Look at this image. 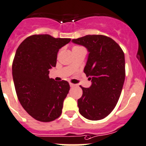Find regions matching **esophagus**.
Here are the masks:
<instances>
[{
    "instance_id": "34e87169",
    "label": "esophagus",
    "mask_w": 146,
    "mask_h": 146,
    "mask_svg": "<svg viewBox=\"0 0 146 146\" xmlns=\"http://www.w3.org/2000/svg\"><path fill=\"white\" fill-rule=\"evenodd\" d=\"M69 85H70V87H75V86H76V84H72V83L69 82Z\"/></svg>"
}]
</instances>
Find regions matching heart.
<instances>
[{"mask_svg": "<svg viewBox=\"0 0 146 146\" xmlns=\"http://www.w3.org/2000/svg\"><path fill=\"white\" fill-rule=\"evenodd\" d=\"M78 47H80V46H74V48H78Z\"/></svg>", "mask_w": 146, "mask_h": 146, "instance_id": "1", "label": "heart"}]
</instances>
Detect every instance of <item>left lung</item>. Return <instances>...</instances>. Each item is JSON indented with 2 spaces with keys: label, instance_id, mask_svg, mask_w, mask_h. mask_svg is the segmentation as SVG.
<instances>
[{
  "label": "left lung",
  "instance_id": "left-lung-1",
  "mask_svg": "<svg viewBox=\"0 0 146 146\" xmlns=\"http://www.w3.org/2000/svg\"><path fill=\"white\" fill-rule=\"evenodd\" d=\"M72 41L89 52L84 72L92 84L89 88L81 87L79 112L88 120H102L113 110L120 98L125 77L124 53L113 39L103 35H87Z\"/></svg>",
  "mask_w": 146,
  "mask_h": 146
}]
</instances>
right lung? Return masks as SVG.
Returning <instances> with one entry per match:
<instances>
[{"label": "right lung", "instance_id": "obj_1", "mask_svg": "<svg viewBox=\"0 0 146 146\" xmlns=\"http://www.w3.org/2000/svg\"><path fill=\"white\" fill-rule=\"evenodd\" d=\"M71 38H55L48 34L26 38L16 50L12 74L18 99L23 109L41 122H51L62 114L69 91L68 82L48 77L55 67L59 50Z\"/></svg>", "mask_w": 146, "mask_h": 146}]
</instances>
